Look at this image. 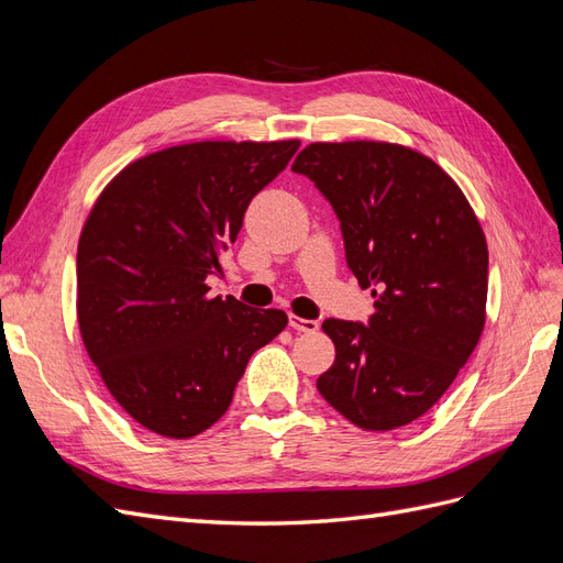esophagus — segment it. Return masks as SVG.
Here are the masks:
<instances>
[{
  "label": "esophagus",
  "mask_w": 563,
  "mask_h": 563,
  "mask_svg": "<svg viewBox=\"0 0 563 563\" xmlns=\"http://www.w3.org/2000/svg\"><path fill=\"white\" fill-rule=\"evenodd\" d=\"M288 327L300 331V333H314L319 329V321L317 319H302V317L291 314V317H288Z\"/></svg>",
  "instance_id": "34e87169"
}]
</instances>
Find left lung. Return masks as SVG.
I'll list each match as a JSON object with an SVG mask.
<instances>
[{"label": "left lung", "mask_w": 563, "mask_h": 563, "mask_svg": "<svg viewBox=\"0 0 563 563\" xmlns=\"http://www.w3.org/2000/svg\"><path fill=\"white\" fill-rule=\"evenodd\" d=\"M294 174L340 220L345 261L376 312L327 319L333 366L319 395L371 432L404 428L439 401L479 343L488 249L460 187L418 152L389 143H312Z\"/></svg>", "instance_id": "1"}]
</instances>
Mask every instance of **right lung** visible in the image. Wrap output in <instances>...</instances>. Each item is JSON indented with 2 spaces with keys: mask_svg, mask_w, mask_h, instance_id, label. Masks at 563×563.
Here are the masks:
<instances>
[{
  "mask_svg": "<svg viewBox=\"0 0 563 563\" xmlns=\"http://www.w3.org/2000/svg\"><path fill=\"white\" fill-rule=\"evenodd\" d=\"M298 141L192 143L126 166L79 236L81 340L110 395L143 428L190 439L223 416L255 350L286 329L282 310L209 298L251 199Z\"/></svg>",
  "mask_w": 563,
  "mask_h": 563,
  "instance_id": "1",
  "label": "right lung"
}]
</instances>
